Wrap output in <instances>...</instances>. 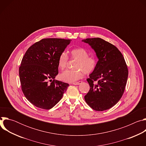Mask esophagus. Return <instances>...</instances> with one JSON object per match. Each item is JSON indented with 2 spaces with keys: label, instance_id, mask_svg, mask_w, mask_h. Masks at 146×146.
<instances>
[{
  "label": "esophagus",
  "instance_id": "34e87169",
  "mask_svg": "<svg viewBox=\"0 0 146 146\" xmlns=\"http://www.w3.org/2000/svg\"><path fill=\"white\" fill-rule=\"evenodd\" d=\"M81 82H82V81H77V82H74L72 83V84H73V85H79L80 84H81Z\"/></svg>",
  "mask_w": 146,
  "mask_h": 146
}]
</instances>
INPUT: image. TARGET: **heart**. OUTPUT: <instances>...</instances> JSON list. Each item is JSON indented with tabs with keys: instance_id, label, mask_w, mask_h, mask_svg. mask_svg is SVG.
<instances>
[{
	"instance_id": "b5f03b06",
	"label": "heart",
	"mask_w": 146,
	"mask_h": 146,
	"mask_svg": "<svg viewBox=\"0 0 146 146\" xmlns=\"http://www.w3.org/2000/svg\"><path fill=\"white\" fill-rule=\"evenodd\" d=\"M87 51L83 48H74L70 51V59L77 61L74 64L73 70H67L62 73L59 77L60 80L65 82H72L81 79L84 73L86 74L92 73L96 68L97 60L92 56H88ZM69 57L65 52L60 54L58 59L59 68L64 70L68 64Z\"/></svg>"
}]
</instances>
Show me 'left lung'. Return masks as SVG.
Returning <instances> with one entry per match:
<instances>
[{
  "mask_svg": "<svg viewBox=\"0 0 146 146\" xmlns=\"http://www.w3.org/2000/svg\"><path fill=\"white\" fill-rule=\"evenodd\" d=\"M82 41L92 47L99 59L96 69L87 79L90 89L85 100L94 110H108L118 103L125 89L128 76L125 60L115 46L101 38Z\"/></svg>",
  "mask_w": 146,
  "mask_h": 146,
  "instance_id": "obj_1",
  "label": "left lung"
}]
</instances>
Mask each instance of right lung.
Segmentation results:
<instances>
[{
  "mask_svg": "<svg viewBox=\"0 0 146 146\" xmlns=\"http://www.w3.org/2000/svg\"><path fill=\"white\" fill-rule=\"evenodd\" d=\"M70 42L69 39L43 38L32 45L23 56L19 68L21 90L36 107L52 108L69 87L55 78L58 74V57Z\"/></svg>",
  "mask_w": 146,
  "mask_h": 146,
  "instance_id": "add662e5",
  "label": "right lung"
}]
</instances>
